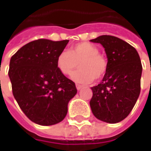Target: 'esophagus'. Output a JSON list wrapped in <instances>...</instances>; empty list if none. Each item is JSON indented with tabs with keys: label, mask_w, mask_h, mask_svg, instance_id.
I'll use <instances>...</instances> for the list:
<instances>
[{
	"label": "esophagus",
	"mask_w": 151,
	"mask_h": 151,
	"mask_svg": "<svg viewBox=\"0 0 151 151\" xmlns=\"http://www.w3.org/2000/svg\"><path fill=\"white\" fill-rule=\"evenodd\" d=\"M76 89H77V90H81V89L82 88V86H81V85L79 84L76 85Z\"/></svg>",
	"instance_id": "34e87169"
}]
</instances>
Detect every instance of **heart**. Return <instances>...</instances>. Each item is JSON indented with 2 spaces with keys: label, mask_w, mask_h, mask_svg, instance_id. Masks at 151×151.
Segmentation results:
<instances>
[{
  "label": "heart",
  "mask_w": 151,
  "mask_h": 151,
  "mask_svg": "<svg viewBox=\"0 0 151 151\" xmlns=\"http://www.w3.org/2000/svg\"><path fill=\"white\" fill-rule=\"evenodd\" d=\"M77 71L71 75L73 81L80 83H90L94 79L100 80L107 70V59L99 54V50L90 43H79L70 48L69 51L60 52L56 65L63 75L69 76L76 67Z\"/></svg>",
  "instance_id": "b5f03b06"
}]
</instances>
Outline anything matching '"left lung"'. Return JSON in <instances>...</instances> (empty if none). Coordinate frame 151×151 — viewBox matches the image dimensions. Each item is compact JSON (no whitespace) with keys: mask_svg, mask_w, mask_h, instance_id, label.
Segmentation results:
<instances>
[{"mask_svg":"<svg viewBox=\"0 0 151 151\" xmlns=\"http://www.w3.org/2000/svg\"><path fill=\"white\" fill-rule=\"evenodd\" d=\"M91 41L103 46L108 63L101 83L91 87V112L101 121L116 124L130 113L139 96L140 58L133 46L117 37L101 35Z\"/></svg>","mask_w":151,"mask_h":151,"instance_id":"obj_1","label":"left lung"}]
</instances>
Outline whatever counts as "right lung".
Listing matches in <instances>:
<instances>
[{
	"label": "right lung",
	"instance_id": "right-lung-1",
	"mask_svg": "<svg viewBox=\"0 0 151 151\" xmlns=\"http://www.w3.org/2000/svg\"><path fill=\"white\" fill-rule=\"evenodd\" d=\"M69 40L38 39L22 47L10 60L12 93L22 111L37 124H56L65 118L77 90L59 70L56 60Z\"/></svg>",
	"mask_w": 151,
	"mask_h": 151
}]
</instances>
